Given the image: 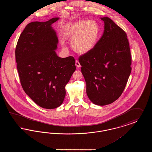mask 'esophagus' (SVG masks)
<instances>
[{
	"mask_svg": "<svg viewBox=\"0 0 152 152\" xmlns=\"http://www.w3.org/2000/svg\"><path fill=\"white\" fill-rule=\"evenodd\" d=\"M75 64H76V66L77 68H79V67L81 66V65H80V64L79 60H76V61H75Z\"/></svg>",
	"mask_w": 152,
	"mask_h": 152,
	"instance_id": "34e87169",
	"label": "esophagus"
}]
</instances>
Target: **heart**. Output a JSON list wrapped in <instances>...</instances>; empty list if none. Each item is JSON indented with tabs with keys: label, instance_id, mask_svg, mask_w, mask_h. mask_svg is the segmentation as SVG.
<instances>
[{
	"label": "heart",
	"instance_id": "heart-1",
	"mask_svg": "<svg viewBox=\"0 0 152 152\" xmlns=\"http://www.w3.org/2000/svg\"><path fill=\"white\" fill-rule=\"evenodd\" d=\"M64 35L72 40L74 51L83 54L91 51L97 43L100 28L94 20H80L66 23L63 27Z\"/></svg>",
	"mask_w": 152,
	"mask_h": 152
}]
</instances>
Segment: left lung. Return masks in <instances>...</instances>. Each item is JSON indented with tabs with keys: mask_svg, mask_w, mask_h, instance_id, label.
Returning a JSON list of instances; mask_svg holds the SVG:
<instances>
[{
	"mask_svg": "<svg viewBox=\"0 0 152 152\" xmlns=\"http://www.w3.org/2000/svg\"><path fill=\"white\" fill-rule=\"evenodd\" d=\"M101 19L104 22L102 36L79 61L88 97L94 104L102 106L122 94L131 72L132 57L125 32L108 17Z\"/></svg>",
	"mask_w": 152,
	"mask_h": 152,
	"instance_id": "8db88e82",
	"label": "left lung"
}]
</instances>
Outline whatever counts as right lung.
I'll list each match as a JSON object with an SVG mask.
<instances>
[{
  "mask_svg": "<svg viewBox=\"0 0 152 152\" xmlns=\"http://www.w3.org/2000/svg\"><path fill=\"white\" fill-rule=\"evenodd\" d=\"M58 19L27 24L15 49L22 88L36 104L43 108H56L62 104L65 86L76 70L73 57L59 58L55 51L58 39L51 25Z\"/></svg>",
  "mask_w": 152,
  "mask_h": 152,
  "instance_id": "right-lung-1",
  "label": "right lung"
}]
</instances>
